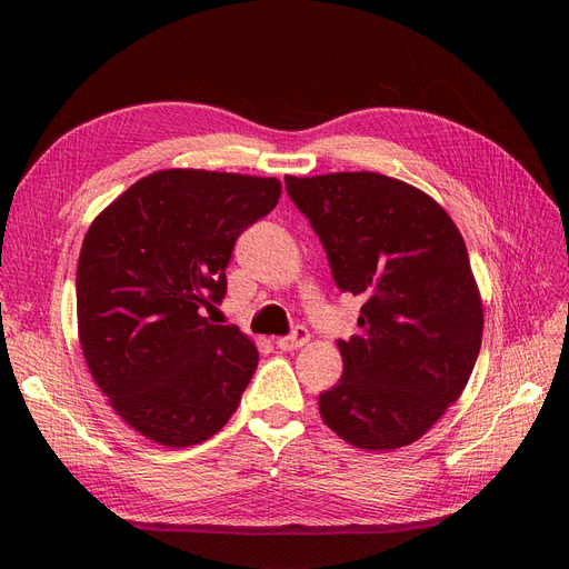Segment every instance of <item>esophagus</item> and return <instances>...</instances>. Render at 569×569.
I'll return each instance as SVG.
<instances>
[{
	"label": "esophagus",
	"mask_w": 569,
	"mask_h": 569,
	"mask_svg": "<svg viewBox=\"0 0 569 569\" xmlns=\"http://www.w3.org/2000/svg\"><path fill=\"white\" fill-rule=\"evenodd\" d=\"M308 337H311V335H308V330H306V327H295V330H291V335H287V337H280L278 341H274V343H278V349H282V351H295V349H301V347H306V343H308Z\"/></svg>",
	"instance_id": "1"
}]
</instances>
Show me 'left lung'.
<instances>
[{
  "mask_svg": "<svg viewBox=\"0 0 569 569\" xmlns=\"http://www.w3.org/2000/svg\"><path fill=\"white\" fill-rule=\"evenodd\" d=\"M284 187L335 284L363 299L320 416L358 449L408 446L458 401L479 356L485 313L462 237L435 199L380 173L287 176Z\"/></svg>",
  "mask_w": 569,
  "mask_h": 569,
  "instance_id": "8db88e82",
  "label": "left lung"
}]
</instances>
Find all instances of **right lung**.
I'll list each match as a JSON object with an SVG mask.
<instances>
[{"mask_svg":"<svg viewBox=\"0 0 569 569\" xmlns=\"http://www.w3.org/2000/svg\"><path fill=\"white\" fill-rule=\"evenodd\" d=\"M280 180L159 170L84 234L76 295L88 368L113 410L168 449L230 420L258 366L237 325L203 313L226 299L237 237L278 206Z\"/></svg>","mask_w":569,"mask_h":569,"instance_id":"obj_1","label":"right lung"}]
</instances>
